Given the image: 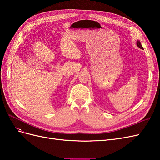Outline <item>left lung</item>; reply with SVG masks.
Segmentation results:
<instances>
[{
  "label": "left lung",
  "instance_id": "obj_1",
  "mask_svg": "<svg viewBox=\"0 0 160 160\" xmlns=\"http://www.w3.org/2000/svg\"><path fill=\"white\" fill-rule=\"evenodd\" d=\"M137 45H138V47L139 48V49H143V47H142V45H141V42H140V41H139V40H138L137 41Z\"/></svg>",
  "mask_w": 160,
  "mask_h": 160
}]
</instances>
